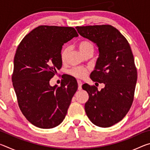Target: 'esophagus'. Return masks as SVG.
<instances>
[{
    "instance_id": "1",
    "label": "esophagus",
    "mask_w": 150,
    "mask_h": 150,
    "mask_svg": "<svg viewBox=\"0 0 150 150\" xmlns=\"http://www.w3.org/2000/svg\"><path fill=\"white\" fill-rule=\"evenodd\" d=\"M77 83H78V90L79 91H81V89H82V85H83V83L79 80L77 81Z\"/></svg>"
}]
</instances>
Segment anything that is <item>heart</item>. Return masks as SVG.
Masks as SVG:
<instances>
[{"mask_svg": "<svg viewBox=\"0 0 150 150\" xmlns=\"http://www.w3.org/2000/svg\"><path fill=\"white\" fill-rule=\"evenodd\" d=\"M79 49L82 54L85 55L86 53L90 52V51H93V52L94 47L92 43L85 41L81 42L79 44ZM68 52H69V48L67 47H65L63 48L62 52H61V58H62V61H64L66 59ZM69 73L71 75L77 78H83L85 77L86 74H87V70L83 67H75L72 68L71 69H70L69 71Z\"/></svg>", "mask_w": 150, "mask_h": 150, "instance_id": "1", "label": "heart"}]
</instances>
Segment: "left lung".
Masks as SVG:
<instances>
[{"mask_svg":"<svg viewBox=\"0 0 150 150\" xmlns=\"http://www.w3.org/2000/svg\"><path fill=\"white\" fill-rule=\"evenodd\" d=\"M75 28L81 36L97 45L99 55L90 77L105 85L100 91L95 86L83 85L89 96L85 105V112L95 125L110 127L122 120L134 100L138 76L130 44L110 25Z\"/></svg>","mask_w":150,"mask_h":150,"instance_id":"left-lung-1","label":"left lung"}]
</instances>
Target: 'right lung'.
I'll use <instances>...</instances> for the list:
<instances>
[{
  "instance_id": "right-lung-1",
  "label": "right lung",
  "mask_w": 150,
  "mask_h": 150,
  "mask_svg": "<svg viewBox=\"0 0 150 150\" xmlns=\"http://www.w3.org/2000/svg\"><path fill=\"white\" fill-rule=\"evenodd\" d=\"M72 27L40 26L25 36L14 59L12 81L20 110L30 123L52 128L64 120L77 81L65 78L60 87L50 81L61 69V52L65 43L78 36Z\"/></svg>"
}]
</instances>
